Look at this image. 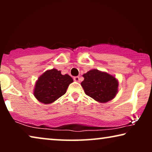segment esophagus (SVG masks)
Instances as JSON below:
<instances>
[{
	"mask_svg": "<svg viewBox=\"0 0 152 152\" xmlns=\"http://www.w3.org/2000/svg\"><path fill=\"white\" fill-rule=\"evenodd\" d=\"M73 80L75 81V82H80V77L79 76H76V77H73Z\"/></svg>",
	"mask_w": 152,
	"mask_h": 152,
	"instance_id": "obj_1",
	"label": "esophagus"
}]
</instances>
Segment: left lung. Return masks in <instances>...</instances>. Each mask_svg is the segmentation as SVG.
Returning <instances> with one entry per match:
<instances>
[{
	"mask_svg": "<svg viewBox=\"0 0 152 152\" xmlns=\"http://www.w3.org/2000/svg\"><path fill=\"white\" fill-rule=\"evenodd\" d=\"M84 80L81 83L84 92L95 101L106 103L118 93V82L115 77L97 69L91 70L83 75Z\"/></svg>",
	"mask_w": 152,
	"mask_h": 152,
	"instance_id": "obj_1",
	"label": "left lung"
}]
</instances>
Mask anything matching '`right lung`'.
<instances>
[{
	"label": "right lung",
	"mask_w": 152,
	"mask_h": 152,
	"mask_svg": "<svg viewBox=\"0 0 152 152\" xmlns=\"http://www.w3.org/2000/svg\"><path fill=\"white\" fill-rule=\"evenodd\" d=\"M72 82L73 80L70 75H63L60 70L55 68L46 70L37 81L34 95L41 103H53L65 94Z\"/></svg>",
	"instance_id": "1"
}]
</instances>
